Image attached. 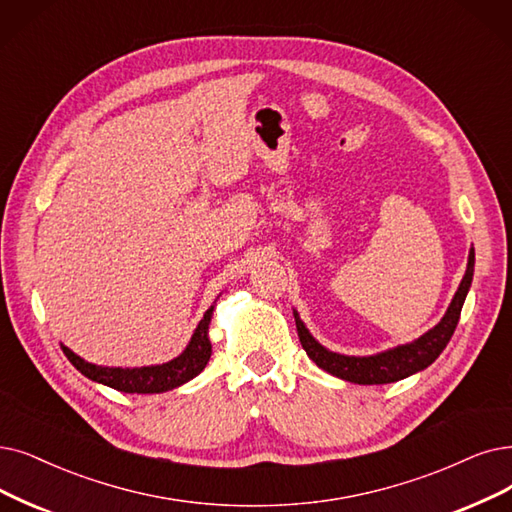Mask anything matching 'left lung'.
I'll use <instances>...</instances> for the list:
<instances>
[{"instance_id":"left-lung-1","label":"left lung","mask_w":512,"mask_h":512,"mask_svg":"<svg viewBox=\"0 0 512 512\" xmlns=\"http://www.w3.org/2000/svg\"><path fill=\"white\" fill-rule=\"evenodd\" d=\"M473 273H475V250L470 248L466 273L458 285L452 302H449L445 315L433 330H428L426 334H422L412 342L399 344L395 349H388L367 357L340 355L319 344L311 336V332L306 330V325L300 319L298 311H294L296 330H298L302 349L317 363V367H321L323 372L355 384H388V382L403 380L416 372H422L443 353L449 338L454 336L462 304L470 290V283H473Z\"/></svg>"}]
</instances>
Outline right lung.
I'll use <instances>...</instances> for the list:
<instances>
[{"label": "right lung", "instance_id": "add662e5", "mask_svg": "<svg viewBox=\"0 0 512 512\" xmlns=\"http://www.w3.org/2000/svg\"><path fill=\"white\" fill-rule=\"evenodd\" d=\"M214 304L203 315L199 325L187 344V349L178 357L161 365H142V367H105L96 365L86 359L75 355L65 344L60 349L67 355V359L77 367V370L86 378L115 388L121 393H138V395H153V393H166L172 388H178L185 382L193 380L197 374L203 372L212 355V342H210V321L214 315Z\"/></svg>", "mask_w": 512, "mask_h": 512}]
</instances>
